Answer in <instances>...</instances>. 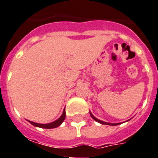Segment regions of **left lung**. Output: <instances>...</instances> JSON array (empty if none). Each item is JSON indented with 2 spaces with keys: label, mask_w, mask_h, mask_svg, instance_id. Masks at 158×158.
Returning a JSON list of instances; mask_svg holds the SVG:
<instances>
[{
  "label": "left lung",
  "mask_w": 158,
  "mask_h": 158,
  "mask_svg": "<svg viewBox=\"0 0 158 158\" xmlns=\"http://www.w3.org/2000/svg\"><path fill=\"white\" fill-rule=\"evenodd\" d=\"M89 114H90L91 117L94 119L95 121H97V122H98L99 123H101V124H105V125H111V126H115V125H118L120 124V123H106V122H104V121H102L100 120V119H98V118H97L96 117H94L93 115V114L91 113L90 111H89Z\"/></svg>",
  "instance_id": "1"
}]
</instances>
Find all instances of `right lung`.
Returning <instances> with one entry per match:
<instances>
[{
    "mask_svg": "<svg viewBox=\"0 0 158 158\" xmlns=\"http://www.w3.org/2000/svg\"><path fill=\"white\" fill-rule=\"evenodd\" d=\"M65 116H66V114H65V110L63 111V114H61V116L56 119V121L52 122V123H35V122H32V121L28 120L30 123H31L32 125H34L35 127H42V128H46V129H51V128H55V127H59L61 123H63L64 120Z\"/></svg>",
    "mask_w": 158,
    "mask_h": 158,
    "instance_id": "1",
    "label": "right lung"
}]
</instances>
